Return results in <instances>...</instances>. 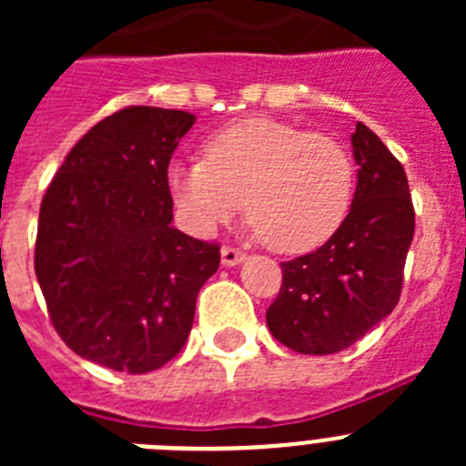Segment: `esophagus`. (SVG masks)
<instances>
[{
	"mask_svg": "<svg viewBox=\"0 0 466 466\" xmlns=\"http://www.w3.org/2000/svg\"><path fill=\"white\" fill-rule=\"evenodd\" d=\"M245 261V252H240V249H236V247L230 245H224L221 247V263L224 266H238V263Z\"/></svg>",
	"mask_w": 466,
	"mask_h": 466,
	"instance_id": "obj_1",
	"label": "esophagus"
}]
</instances>
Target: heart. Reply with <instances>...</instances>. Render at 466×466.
<instances>
[{
  "label": "heart",
  "mask_w": 466,
  "mask_h": 466,
  "mask_svg": "<svg viewBox=\"0 0 466 466\" xmlns=\"http://www.w3.org/2000/svg\"><path fill=\"white\" fill-rule=\"evenodd\" d=\"M167 188L188 226L212 230L240 212L275 252L317 249L355 198V163L339 139L278 118H247L205 142V160H175Z\"/></svg>",
  "instance_id": "obj_1"
}]
</instances>
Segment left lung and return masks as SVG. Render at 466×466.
<instances>
[{"instance_id":"obj_1","label":"left lung","mask_w":466,"mask_h":466,"mask_svg":"<svg viewBox=\"0 0 466 466\" xmlns=\"http://www.w3.org/2000/svg\"><path fill=\"white\" fill-rule=\"evenodd\" d=\"M357 188L340 228L319 249L282 263V289L266 324L300 355H333L371 331L399 303L413 242L409 179L373 130L352 133Z\"/></svg>"}]
</instances>
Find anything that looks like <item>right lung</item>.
I'll use <instances>...</instances> for the list:
<instances>
[{
  "label": "right lung",
  "mask_w": 466,
  "mask_h": 466,
  "mask_svg": "<svg viewBox=\"0 0 466 466\" xmlns=\"http://www.w3.org/2000/svg\"><path fill=\"white\" fill-rule=\"evenodd\" d=\"M196 116L127 106L74 144L41 200L35 273L84 360L149 373L184 348L219 245L172 228L167 166Z\"/></svg>",
  "instance_id": "obj_1"
}]
</instances>
